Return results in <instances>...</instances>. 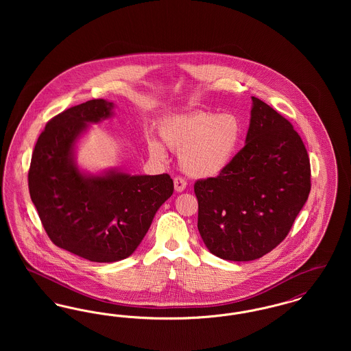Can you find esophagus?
I'll return each mask as SVG.
<instances>
[{"label": "esophagus", "mask_w": 351, "mask_h": 351, "mask_svg": "<svg viewBox=\"0 0 351 351\" xmlns=\"http://www.w3.org/2000/svg\"><path fill=\"white\" fill-rule=\"evenodd\" d=\"M173 185H175V191L176 192H183L186 186V182L184 180L183 178H175L173 179Z\"/></svg>", "instance_id": "esophagus-1"}]
</instances>
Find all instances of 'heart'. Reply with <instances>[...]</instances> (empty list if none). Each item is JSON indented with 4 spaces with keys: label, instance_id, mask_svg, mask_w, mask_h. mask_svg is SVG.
<instances>
[{
    "label": "heart",
    "instance_id": "1",
    "mask_svg": "<svg viewBox=\"0 0 351 351\" xmlns=\"http://www.w3.org/2000/svg\"><path fill=\"white\" fill-rule=\"evenodd\" d=\"M241 134V122L235 116L208 112L167 118L159 126L165 146L180 154L184 172L199 179L215 178L230 165ZM147 149L151 158L166 160V151L156 139H147Z\"/></svg>",
    "mask_w": 351,
    "mask_h": 351
}]
</instances>
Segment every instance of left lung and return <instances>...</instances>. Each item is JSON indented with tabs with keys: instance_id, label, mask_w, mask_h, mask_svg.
Segmentation results:
<instances>
[{
	"instance_id": "left-lung-1",
	"label": "left lung",
	"mask_w": 351,
	"mask_h": 351,
	"mask_svg": "<svg viewBox=\"0 0 351 351\" xmlns=\"http://www.w3.org/2000/svg\"><path fill=\"white\" fill-rule=\"evenodd\" d=\"M251 100L243 149L217 178L195 183L201 238L212 254L233 262L275 249L311 192V163L300 135L266 102Z\"/></svg>"
}]
</instances>
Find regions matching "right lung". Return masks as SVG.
<instances>
[{
  "label": "right lung",
  "instance_id": "add662e5",
  "mask_svg": "<svg viewBox=\"0 0 351 351\" xmlns=\"http://www.w3.org/2000/svg\"><path fill=\"white\" fill-rule=\"evenodd\" d=\"M113 109L110 101L90 100L50 119L36 141L29 169L30 197L51 241L99 263L130 256L173 193L167 173L109 169L92 175L77 167V139L89 123L112 117Z\"/></svg>",
  "mask_w": 351,
  "mask_h": 351
}]
</instances>
